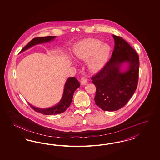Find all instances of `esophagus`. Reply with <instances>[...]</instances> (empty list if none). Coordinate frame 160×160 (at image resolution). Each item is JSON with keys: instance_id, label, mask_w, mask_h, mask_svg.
Listing matches in <instances>:
<instances>
[{"instance_id": "obj_1", "label": "esophagus", "mask_w": 160, "mask_h": 160, "mask_svg": "<svg viewBox=\"0 0 160 160\" xmlns=\"http://www.w3.org/2000/svg\"><path fill=\"white\" fill-rule=\"evenodd\" d=\"M80 82H81L82 85H83V86L86 85L87 84V82H88L87 78H82L81 80H80Z\"/></svg>"}]
</instances>
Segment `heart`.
<instances>
[{
  "instance_id": "obj_1",
  "label": "heart",
  "mask_w": 160,
  "mask_h": 160,
  "mask_svg": "<svg viewBox=\"0 0 160 160\" xmlns=\"http://www.w3.org/2000/svg\"><path fill=\"white\" fill-rule=\"evenodd\" d=\"M110 52V47L107 44H102L97 39H86L74 44L73 55L80 60L88 58L87 63L93 71L100 70L105 64Z\"/></svg>"
}]
</instances>
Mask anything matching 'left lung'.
Here are the masks:
<instances>
[{"instance_id": "8db88e82", "label": "left lung", "mask_w": 160, "mask_h": 160, "mask_svg": "<svg viewBox=\"0 0 160 160\" xmlns=\"http://www.w3.org/2000/svg\"><path fill=\"white\" fill-rule=\"evenodd\" d=\"M114 49L110 60L92 78L96 87L94 100L102 110L113 112L124 106L137 87L139 58L135 50L121 37L112 35ZM128 64L126 71L121 70Z\"/></svg>"}]
</instances>
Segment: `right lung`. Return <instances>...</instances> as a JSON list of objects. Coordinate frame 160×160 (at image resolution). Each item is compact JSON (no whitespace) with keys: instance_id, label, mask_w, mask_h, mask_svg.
I'll list each match as a JSON object with an SVG mask.
<instances>
[{"instance_id":"add662e5","label":"right lung","mask_w":160,"mask_h":160,"mask_svg":"<svg viewBox=\"0 0 160 160\" xmlns=\"http://www.w3.org/2000/svg\"><path fill=\"white\" fill-rule=\"evenodd\" d=\"M56 36H50L46 37H39L32 39L29 43L25 47L22 48L20 53L23 52L27 49L33 47L34 45L44 43H48L50 41L53 40ZM80 87V83L78 80L74 77L68 78L66 82L65 83L64 87L63 96L62 97L60 101L58 102L56 106L52 107H49L48 108H40L38 107L32 106L29 103L30 107L34 110V111L42 113L44 115H54L62 113L66 110L68 107L71 104L73 99V94L75 90Z\"/></svg>"}]
</instances>
